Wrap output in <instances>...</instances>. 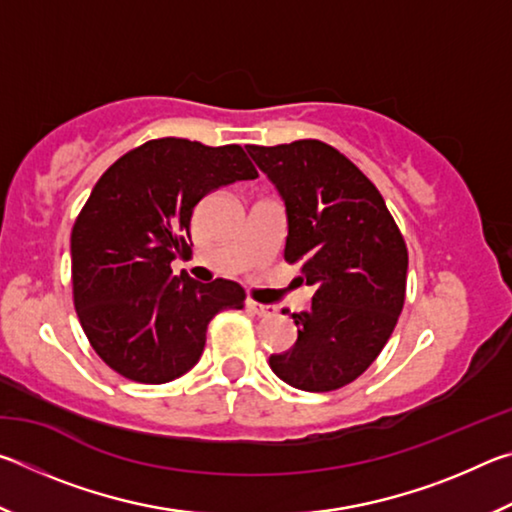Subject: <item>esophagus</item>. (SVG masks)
<instances>
[{"instance_id": "obj_1", "label": "esophagus", "mask_w": 512, "mask_h": 512, "mask_svg": "<svg viewBox=\"0 0 512 512\" xmlns=\"http://www.w3.org/2000/svg\"><path fill=\"white\" fill-rule=\"evenodd\" d=\"M246 305L257 316H273V307L271 305H262V302H255V300H248Z\"/></svg>"}]
</instances>
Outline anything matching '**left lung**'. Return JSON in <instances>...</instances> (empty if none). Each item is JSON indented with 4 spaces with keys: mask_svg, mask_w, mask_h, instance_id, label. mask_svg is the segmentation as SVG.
Here are the masks:
<instances>
[{
    "mask_svg": "<svg viewBox=\"0 0 512 512\" xmlns=\"http://www.w3.org/2000/svg\"><path fill=\"white\" fill-rule=\"evenodd\" d=\"M246 149L287 207L284 259L298 262L316 289L311 307L291 316L298 341L268 363L300 391H336L391 339L406 296L404 237L377 187L334 146L298 140Z\"/></svg>",
    "mask_w": 512,
    "mask_h": 512,
    "instance_id": "obj_1",
    "label": "left lung"
}]
</instances>
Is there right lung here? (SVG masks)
I'll list each match as a JSON object with an SVG mask.
<instances>
[{"label":"right lung","mask_w":512,"mask_h":512,"mask_svg":"<svg viewBox=\"0 0 512 512\" xmlns=\"http://www.w3.org/2000/svg\"><path fill=\"white\" fill-rule=\"evenodd\" d=\"M257 178L239 144L162 137L112 164L72 230L74 307L94 352L140 384H167L201 359L210 320L244 307L232 280L173 275L203 196Z\"/></svg>","instance_id":"obj_1"}]
</instances>
